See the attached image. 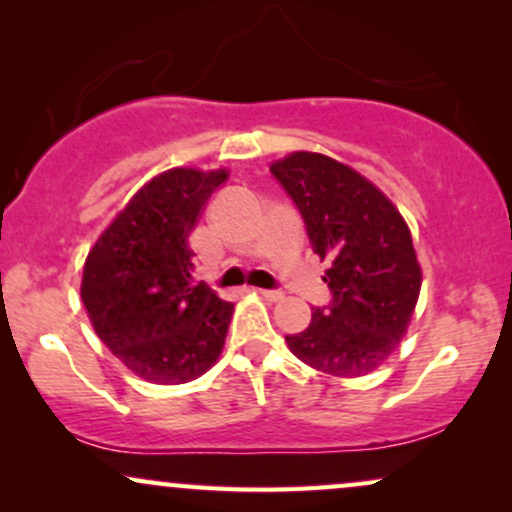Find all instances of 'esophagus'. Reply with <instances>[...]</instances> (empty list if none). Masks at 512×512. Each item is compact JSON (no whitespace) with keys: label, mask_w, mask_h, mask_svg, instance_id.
Instances as JSON below:
<instances>
[{"label":"esophagus","mask_w":512,"mask_h":512,"mask_svg":"<svg viewBox=\"0 0 512 512\" xmlns=\"http://www.w3.org/2000/svg\"><path fill=\"white\" fill-rule=\"evenodd\" d=\"M257 293H260V296L264 298V301H272V303H276V301H284V293H281V291H272V289H257Z\"/></svg>","instance_id":"1"}]
</instances>
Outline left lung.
Returning a JSON list of instances; mask_svg holds the SVG:
<instances>
[{
    "label": "left lung",
    "instance_id": "obj_1",
    "mask_svg": "<svg viewBox=\"0 0 512 512\" xmlns=\"http://www.w3.org/2000/svg\"><path fill=\"white\" fill-rule=\"evenodd\" d=\"M303 214L313 250L330 267L327 310L298 334L291 354L334 378H363L395 354L421 293V264L411 231L380 187L358 170L315 151H293L272 163Z\"/></svg>",
    "mask_w": 512,
    "mask_h": 512
}]
</instances>
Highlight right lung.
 Segmentation results:
<instances>
[{"instance_id": "add662e5", "label": "right lung", "mask_w": 512, "mask_h": 512, "mask_svg": "<svg viewBox=\"0 0 512 512\" xmlns=\"http://www.w3.org/2000/svg\"><path fill=\"white\" fill-rule=\"evenodd\" d=\"M226 168H170L144 182L88 250L81 301L127 370L154 385L197 380L219 361L236 305L195 284V231Z\"/></svg>"}]
</instances>
